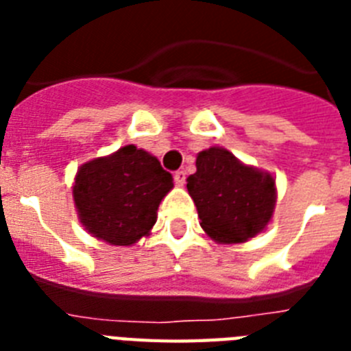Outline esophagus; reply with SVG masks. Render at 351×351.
Listing matches in <instances>:
<instances>
[{
	"label": "esophagus",
	"instance_id": "esophagus-1",
	"mask_svg": "<svg viewBox=\"0 0 351 351\" xmlns=\"http://www.w3.org/2000/svg\"><path fill=\"white\" fill-rule=\"evenodd\" d=\"M173 181H176V184L178 186H182L186 182V172L184 170H178V172L173 173Z\"/></svg>",
	"mask_w": 351,
	"mask_h": 351
}]
</instances>
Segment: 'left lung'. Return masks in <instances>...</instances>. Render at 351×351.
Here are the masks:
<instances>
[{"label": "left lung", "instance_id": "8db88e82", "mask_svg": "<svg viewBox=\"0 0 351 351\" xmlns=\"http://www.w3.org/2000/svg\"><path fill=\"white\" fill-rule=\"evenodd\" d=\"M202 219L200 226L218 243H244L265 228L274 210L271 173L243 165L223 147L198 153L197 172L186 184Z\"/></svg>", "mask_w": 351, "mask_h": 351}]
</instances>
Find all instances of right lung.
Here are the masks:
<instances>
[{"instance_id": "add662e5", "label": "right lung", "mask_w": 351, "mask_h": 351, "mask_svg": "<svg viewBox=\"0 0 351 351\" xmlns=\"http://www.w3.org/2000/svg\"><path fill=\"white\" fill-rule=\"evenodd\" d=\"M172 181L156 158L132 144L84 163L73 184L80 223L114 246L137 243L156 223L158 206Z\"/></svg>"}]
</instances>
